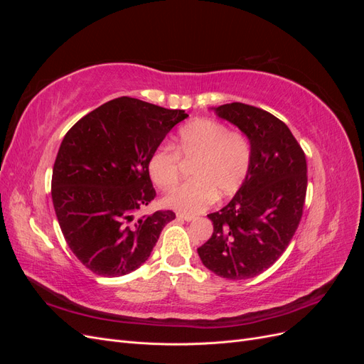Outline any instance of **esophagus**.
Segmentation results:
<instances>
[{"mask_svg": "<svg viewBox=\"0 0 364 364\" xmlns=\"http://www.w3.org/2000/svg\"><path fill=\"white\" fill-rule=\"evenodd\" d=\"M178 220H181V222H193L194 217H190V215H181V214H178Z\"/></svg>", "mask_w": 364, "mask_h": 364, "instance_id": "34e87169", "label": "esophagus"}]
</instances>
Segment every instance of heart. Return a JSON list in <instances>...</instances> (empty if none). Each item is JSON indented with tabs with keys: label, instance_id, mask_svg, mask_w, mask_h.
<instances>
[{
	"label": "heart",
	"instance_id": "1",
	"mask_svg": "<svg viewBox=\"0 0 364 364\" xmlns=\"http://www.w3.org/2000/svg\"><path fill=\"white\" fill-rule=\"evenodd\" d=\"M181 158L194 161L191 181L164 197L181 215H196L218 197L234 196L246 182L252 167V146L241 132L229 130L220 121L199 118L183 126L174 149L161 146L151 153L147 170L161 190H171L181 178Z\"/></svg>",
	"mask_w": 364,
	"mask_h": 364
}]
</instances>
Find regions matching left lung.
Returning a JSON list of instances; mask_svg holds the SVG:
<instances>
[{
  "mask_svg": "<svg viewBox=\"0 0 364 364\" xmlns=\"http://www.w3.org/2000/svg\"><path fill=\"white\" fill-rule=\"evenodd\" d=\"M215 114L249 138L252 167L234 199L208 214L214 232L197 253L218 277L249 279L277 262L299 226L306 159L290 129L270 112L235 102Z\"/></svg>",
  "mask_w": 364,
  "mask_h": 364,
  "instance_id": "1",
  "label": "left lung"
}]
</instances>
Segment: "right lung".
Returning a JSON list of instances; mask_svg holds the SVG:
<instances>
[{
    "instance_id": "obj_1",
    "label": "right lung",
    "mask_w": 364,
    "mask_h": 364,
    "mask_svg": "<svg viewBox=\"0 0 364 364\" xmlns=\"http://www.w3.org/2000/svg\"><path fill=\"white\" fill-rule=\"evenodd\" d=\"M188 117L119 97L67 132L53 167L51 197L65 241L85 267L123 277L144 264L173 211L139 215L156 197L147 162Z\"/></svg>"
}]
</instances>
